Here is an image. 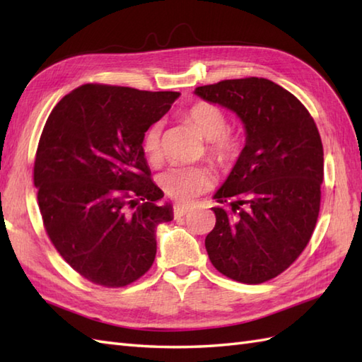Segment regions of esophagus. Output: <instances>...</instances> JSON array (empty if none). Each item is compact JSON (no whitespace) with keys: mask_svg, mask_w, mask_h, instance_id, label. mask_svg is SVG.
Segmentation results:
<instances>
[{"mask_svg":"<svg viewBox=\"0 0 362 362\" xmlns=\"http://www.w3.org/2000/svg\"><path fill=\"white\" fill-rule=\"evenodd\" d=\"M174 218H180V216H185V214L189 211V206L187 205H174Z\"/></svg>","mask_w":362,"mask_h":362,"instance_id":"esophagus-1","label":"esophagus"}]
</instances>
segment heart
Masks as SVG:
<instances>
[{
  "instance_id": "b5f03b06",
  "label": "heart",
  "mask_w": 362,
  "mask_h": 362,
  "mask_svg": "<svg viewBox=\"0 0 362 362\" xmlns=\"http://www.w3.org/2000/svg\"><path fill=\"white\" fill-rule=\"evenodd\" d=\"M185 118L205 138L206 156L214 163L222 169L236 165L244 152L245 136L241 130L227 127V113L221 107L199 101L185 112ZM161 132L163 124L157 121L143 135V151L151 163H157L161 158ZM158 183L169 197L189 202L211 189L216 177L210 166H173L158 177Z\"/></svg>"
}]
</instances>
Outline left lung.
I'll return each mask as SVG.
<instances>
[{
    "mask_svg": "<svg viewBox=\"0 0 362 362\" xmlns=\"http://www.w3.org/2000/svg\"><path fill=\"white\" fill-rule=\"evenodd\" d=\"M194 93L233 110L247 134L214 194L216 226L205 238L211 264L240 283L275 279L305 250L319 218L324 148L316 122L294 95L263 78L221 81Z\"/></svg>",
    "mask_w": 362,
    "mask_h": 362,
    "instance_id": "left-lung-1",
    "label": "left lung"
}]
</instances>
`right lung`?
Returning <instances> with one entry per match:
<instances>
[{"instance_id":"1","label":"right lung","mask_w":362,"mask_h":362,"mask_svg":"<svg viewBox=\"0 0 362 362\" xmlns=\"http://www.w3.org/2000/svg\"><path fill=\"white\" fill-rule=\"evenodd\" d=\"M177 91L86 83L46 119L34 185L46 235L83 279L122 288L156 259V228L173 221L143 151V135Z\"/></svg>"}]
</instances>
